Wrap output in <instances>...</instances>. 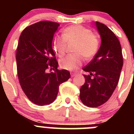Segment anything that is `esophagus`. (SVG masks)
I'll list each match as a JSON object with an SVG mask.
<instances>
[{"label": "esophagus", "instance_id": "obj_1", "mask_svg": "<svg viewBox=\"0 0 134 134\" xmlns=\"http://www.w3.org/2000/svg\"><path fill=\"white\" fill-rule=\"evenodd\" d=\"M76 73H71V77H74L75 76H76Z\"/></svg>", "mask_w": 134, "mask_h": 134}]
</instances>
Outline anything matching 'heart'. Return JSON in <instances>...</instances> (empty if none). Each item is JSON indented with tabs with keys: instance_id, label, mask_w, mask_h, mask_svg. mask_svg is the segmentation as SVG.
<instances>
[{
	"instance_id": "heart-1",
	"label": "heart",
	"mask_w": 134,
	"mask_h": 134,
	"mask_svg": "<svg viewBox=\"0 0 134 134\" xmlns=\"http://www.w3.org/2000/svg\"><path fill=\"white\" fill-rule=\"evenodd\" d=\"M76 41L74 54L68 55L60 60V67L68 70H76L82 64L84 56L90 59L97 54L100 46L99 37L89 29L80 25L66 27L62 36L55 37L53 40V48L59 57L66 53L67 43Z\"/></svg>"
}]
</instances>
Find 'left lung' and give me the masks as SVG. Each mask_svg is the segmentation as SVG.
I'll use <instances>...</instances> for the list:
<instances>
[{"label": "left lung", "instance_id": "8db88e82", "mask_svg": "<svg viewBox=\"0 0 134 134\" xmlns=\"http://www.w3.org/2000/svg\"><path fill=\"white\" fill-rule=\"evenodd\" d=\"M95 23L101 44L94 58L83 68L90 74L84 75L85 82L80 90L82 103L89 107H99L109 99L118 85L123 66L121 47L118 37L103 23Z\"/></svg>", "mask_w": 134, "mask_h": 134}]
</instances>
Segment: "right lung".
Wrapping results in <instances>:
<instances>
[{
  "label": "right lung",
  "instance_id": "1",
  "mask_svg": "<svg viewBox=\"0 0 134 134\" xmlns=\"http://www.w3.org/2000/svg\"><path fill=\"white\" fill-rule=\"evenodd\" d=\"M59 26L58 23L40 21L26 27L19 37L16 54L19 80L25 95L35 105L54 102L60 84L70 77L69 71L58 69L52 46Z\"/></svg>",
  "mask_w": 134,
  "mask_h": 134
}]
</instances>
